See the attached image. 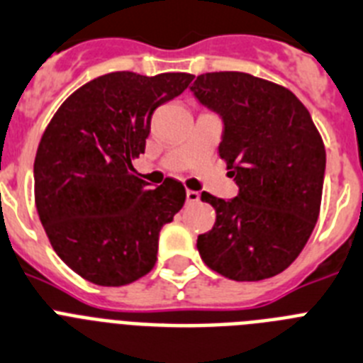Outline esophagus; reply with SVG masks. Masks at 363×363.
I'll return each instance as SVG.
<instances>
[{"label":"esophagus","mask_w":363,"mask_h":363,"mask_svg":"<svg viewBox=\"0 0 363 363\" xmlns=\"http://www.w3.org/2000/svg\"><path fill=\"white\" fill-rule=\"evenodd\" d=\"M201 199V194L199 191H195V190H188L186 191V203H199Z\"/></svg>","instance_id":"34e87169"}]
</instances>
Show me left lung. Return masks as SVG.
Instances as JSON below:
<instances>
[{
  "mask_svg": "<svg viewBox=\"0 0 363 363\" xmlns=\"http://www.w3.org/2000/svg\"><path fill=\"white\" fill-rule=\"evenodd\" d=\"M191 93L223 121L220 159L239 194L219 199L216 225L197 238L204 263L234 281H259L299 256L316 226L325 146L298 96L247 72H206Z\"/></svg>",
  "mask_w": 363,
  "mask_h": 363,
  "instance_id": "8db88e82",
  "label": "left lung"
}]
</instances>
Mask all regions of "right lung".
Instances as JSON below:
<instances>
[{
    "label": "right lung",
    "instance_id": "obj_1",
    "mask_svg": "<svg viewBox=\"0 0 363 363\" xmlns=\"http://www.w3.org/2000/svg\"><path fill=\"white\" fill-rule=\"evenodd\" d=\"M194 74L94 78L65 100L47 125L34 160V199L50 245L87 281L122 286L157 261L159 234L186 201L166 179L155 190L135 175L151 115L190 86Z\"/></svg>",
    "mask_w": 363,
    "mask_h": 363
}]
</instances>
